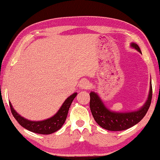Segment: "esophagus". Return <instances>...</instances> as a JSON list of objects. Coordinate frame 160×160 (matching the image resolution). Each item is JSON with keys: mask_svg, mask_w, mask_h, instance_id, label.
<instances>
[{"mask_svg": "<svg viewBox=\"0 0 160 160\" xmlns=\"http://www.w3.org/2000/svg\"><path fill=\"white\" fill-rule=\"evenodd\" d=\"M79 87L82 89H88L89 87V83L87 80H83L81 82Z\"/></svg>", "mask_w": 160, "mask_h": 160, "instance_id": "34e87169", "label": "esophagus"}]
</instances>
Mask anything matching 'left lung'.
Masks as SVG:
<instances>
[{"label": "left lung", "mask_w": 160, "mask_h": 160, "mask_svg": "<svg viewBox=\"0 0 160 160\" xmlns=\"http://www.w3.org/2000/svg\"><path fill=\"white\" fill-rule=\"evenodd\" d=\"M131 47L141 53L138 44L131 43ZM150 90L148 99L139 110L131 112H116L111 111L105 106L99 96L95 92H91L89 107L95 122L107 130L122 131L130 128L138 123L147 113L152 98V86L150 84Z\"/></svg>", "instance_id": "8db88e82"}]
</instances>
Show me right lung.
I'll list each match as a JSON object with an SVG mask.
<instances>
[{"mask_svg":"<svg viewBox=\"0 0 160 160\" xmlns=\"http://www.w3.org/2000/svg\"><path fill=\"white\" fill-rule=\"evenodd\" d=\"M76 95H77V93L75 92L69 96L53 117L43 120V121H30V120L25 119L15 111L10 102L9 106L12 115L22 127L32 132L42 135H49L56 132L62 128L66 120L70 106Z\"/></svg>","mask_w":160,"mask_h":160,"instance_id":"right-lung-1","label":"right lung"}]
</instances>
